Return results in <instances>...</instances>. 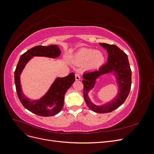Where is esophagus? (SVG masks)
<instances>
[{
  "instance_id": "1",
  "label": "esophagus",
  "mask_w": 154,
  "mask_h": 154,
  "mask_svg": "<svg viewBox=\"0 0 154 154\" xmlns=\"http://www.w3.org/2000/svg\"><path fill=\"white\" fill-rule=\"evenodd\" d=\"M75 79H76V81H78V80H81L80 74H78V73L75 74Z\"/></svg>"
}]
</instances>
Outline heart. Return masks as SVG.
I'll return each mask as SVG.
<instances>
[{
    "label": "heart",
    "instance_id": "1",
    "mask_svg": "<svg viewBox=\"0 0 154 154\" xmlns=\"http://www.w3.org/2000/svg\"><path fill=\"white\" fill-rule=\"evenodd\" d=\"M74 59L80 64H87L89 69H96L103 63L105 57L101 51L91 48H83L74 55Z\"/></svg>",
    "mask_w": 154,
    "mask_h": 154
}]
</instances>
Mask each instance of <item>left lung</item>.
<instances>
[{"mask_svg": "<svg viewBox=\"0 0 154 154\" xmlns=\"http://www.w3.org/2000/svg\"><path fill=\"white\" fill-rule=\"evenodd\" d=\"M109 54L107 62L102 66L99 70L85 72L83 74L84 80L83 84V97L87 106L95 112L103 114L118 109L122 105L128 97L131 88L132 72L127 55L118 46L105 43H100ZM113 73L116 76L119 85L117 96L110 102L101 106L93 104L88 97V93L94 87L96 80L103 74Z\"/></svg>", "mask_w": 154, "mask_h": 154, "instance_id": "left-lung-1", "label": "left lung"}]
</instances>
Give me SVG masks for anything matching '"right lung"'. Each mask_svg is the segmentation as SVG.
<instances>
[{"label": "right lung", "instance_id": "obj_1", "mask_svg": "<svg viewBox=\"0 0 154 154\" xmlns=\"http://www.w3.org/2000/svg\"><path fill=\"white\" fill-rule=\"evenodd\" d=\"M60 54L61 51L57 45H37L22 54L18 62L15 71V83L18 99L26 109L36 115L48 117L57 114L61 111L63 106L65 94L75 81V76L71 72L66 77L57 78L44 96L39 100H31L22 92L21 73L27 63L33 57L56 58Z\"/></svg>", "mask_w": 154, "mask_h": 154}]
</instances>
